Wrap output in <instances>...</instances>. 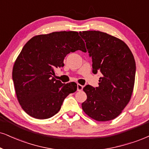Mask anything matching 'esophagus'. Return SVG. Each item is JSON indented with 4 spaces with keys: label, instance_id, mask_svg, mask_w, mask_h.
Returning a JSON list of instances; mask_svg holds the SVG:
<instances>
[{
    "label": "esophagus",
    "instance_id": "34e87169",
    "mask_svg": "<svg viewBox=\"0 0 149 149\" xmlns=\"http://www.w3.org/2000/svg\"><path fill=\"white\" fill-rule=\"evenodd\" d=\"M83 89V86H81V84H77V91H81Z\"/></svg>",
    "mask_w": 149,
    "mask_h": 149
}]
</instances>
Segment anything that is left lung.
Here are the masks:
<instances>
[{
  "label": "left lung",
  "instance_id": "1",
  "mask_svg": "<svg viewBox=\"0 0 149 149\" xmlns=\"http://www.w3.org/2000/svg\"><path fill=\"white\" fill-rule=\"evenodd\" d=\"M93 61V72L102 74L98 87L87 85V100L81 107L86 114L99 122L116 118L126 107L135 84V58L122 40L100 31L79 32Z\"/></svg>",
  "mask_w": 149,
  "mask_h": 149
}]
</instances>
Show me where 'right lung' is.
<instances>
[{"label":"right lung","instance_id":"1","mask_svg":"<svg viewBox=\"0 0 149 149\" xmlns=\"http://www.w3.org/2000/svg\"><path fill=\"white\" fill-rule=\"evenodd\" d=\"M77 50L86 52L85 43L74 31L54 32L34 36L18 56L12 71L16 97L23 111L36 119H48L59 111L65 98L74 93V83L56 80V68Z\"/></svg>","mask_w":149,"mask_h":149}]
</instances>
